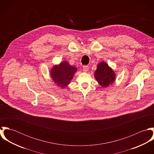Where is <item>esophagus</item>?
Masks as SVG:
<instances>
[{
	"label": "esophagus",
	"mask_w": 154,
	"mask_h": 154,
	"mask_svg": "<svg viewBox=\"0 0 154 154\" xmlns=\"http://www.w3.org/2000/svg\"><path fill=\"white\" fill-rule=\"evenodd\" d=\"M83 70L85 71V72H87L88 70V69H89V67L88 66H87V65H84V66H83Z\"/></svg>",
	"instance_id": "34e87169"
}]
</instances>
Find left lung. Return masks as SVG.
Instances as JSON below:
<instances>
[{
    "label": "left lung",
    "mask_w": 154,
    "mask_h": 154,
    "mask_svg": "<svg viewBox=\"0 0 154 154\" xmlns=\"http://www.w3.org/2000/svg\"><path fill=\"white\" fill-rule=\"evenodd\" d=\"M94 76L96 80L103 87H108L115 79V74L113 70L105 62L98 64Z\"/></svg>",
    "instance_id": "obj_1"
}]
</instances>
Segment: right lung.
Instances as JSON below:
<instances>
[{"label":"right lung","instance_id":"obj_1","mask_svg":"<svg viewBox=\"0 0 154 154\" xmlns=\"http://www.w3.org/2000/svg\"><path fill=\"white\" fill-rule=\"evenodd\" d=\"M76 70L77 69L75 67L70 66L67 62L64 61L59 66L53 67L50 75L55 83L64 88L70 83Z\"/></svg>","mask_w":154,"mask_h":154}]
</instances>
